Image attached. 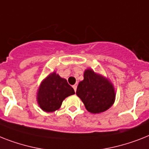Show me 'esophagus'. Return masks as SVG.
Masks as SVG:
<instances>
[{
    "label": "esophagus",
    "mask_w": 149,
    "mask_h": 149,
    "mask_svg": "<svg viewBox=\"0 0 149 149\" xmlns=\"http://www.w3.org/2000/svg\"><path fill=\"white\" fill-rule=\"evenodd\" d=\"M72 88H73V89H74L75 92H77V85H73V86H72Z\"/></svg>",
    "instance_id": "esophagus-1"
}]
</instances>
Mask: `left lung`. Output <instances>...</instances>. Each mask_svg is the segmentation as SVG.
I'll use <instances>...</instances> for the list:
<instances>
[{
  "label": "left lung",
  "mask_w": 149,
  "mask_h": 149,
  "mask_svg": "<svg viewBox=\"0 0 149 149\" xmlns=\"http://www.w3.org/2000/svg\"><path fill=\"white\" fill-rule=\"evenodd\" d=\"M83 77V80L77 86V95L83 101L87 111L95 114L109 109L116 99L112 83L91 69L86 70Z\"/></svg>",
  "instance_id": "8db88e82"
}]
</instances>
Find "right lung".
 <instances>
[{
	"label": "right lung",
	"mask_w": 149,
	"mask_h": 149,
	"mask_svg": "<svg viewBox=\"0 0 149 149\" xmlns=\"http://www.w3.org/2000/svg\"><path fill=\"white\" fill-rule=\"evenodd\" d=\"M73 94L74 89L69 85L66 79L53 72L40 83L37 92V103L43 111L54 112L60 108L66 97Z\"/></svg>",
	"instance_id": "right-lung-1"
}]
</instances>
